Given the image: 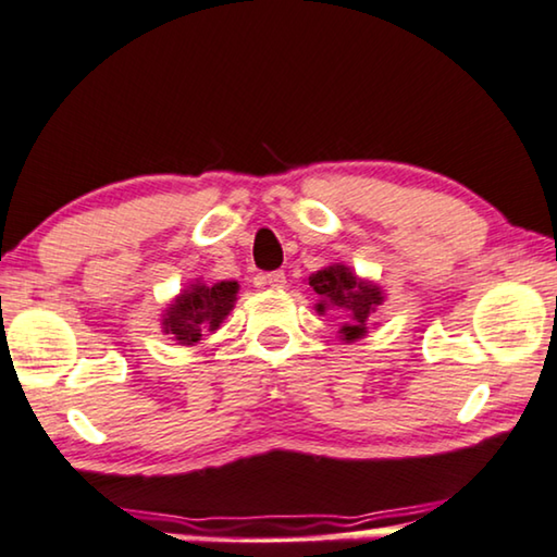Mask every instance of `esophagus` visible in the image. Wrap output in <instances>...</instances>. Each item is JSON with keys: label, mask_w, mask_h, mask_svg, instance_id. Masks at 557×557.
Returning <instances> with one entry per match:
<instances>
[{"label": "esophagus", "mask_w": 557, "mask_h": 557, "mask_svg": "<svg viewBox=\"0 0 557 557\" xmlns=\"http://www.w3.org/2000/svg\"><path fill=\"white\" fill-rule=\"evenodd\" d=\"M265 286L276 288V292H281V288H286V273H284V271H271V273H265Z\"/></svg>", "instance_id": "obj_1"}]
</instances>
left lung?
<instances>
[{
  "label": "left lung",
  "mask_w": 557,
  "mask_h": 557,
  "mask_svg": "<svg viewBox=\"0 0 557 557\" xmlns=\"http://www.w3.org/2000/svg\"><path fill=\"white\" fill-rule=\"evenodd\" d=\"M309 286L317 292L319 304L317 311L324 313L326 309L346 311L349 321L342 326L344 342H357L367 334V324L372 321L379 306L384 301V292L372 281L359 278L349 265L332 263L309 276Z\"/></svg>",
  "instance_id": "obj_1"
}]
</instances>
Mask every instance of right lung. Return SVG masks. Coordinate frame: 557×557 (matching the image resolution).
<instances>
[{
    "label": "right lung",
    "mask_w": 557,
    "mask_h": 557,
    "mask_svg": "<svg viewBox=\"0 0 557 557\" xmlns=\"http://www.w3.org/2000/svg\"><path fill=\"white\" fill-rule=\"evenodd\" d=\"M238 294V281H221L206 286L203 281H193L181 296H175L163 313V332L173 342L193 346L200 342L203 332H215L223 319L233 311Z\"/></svg>",
    "instance_id": "obj_1"
}]
</instances>
